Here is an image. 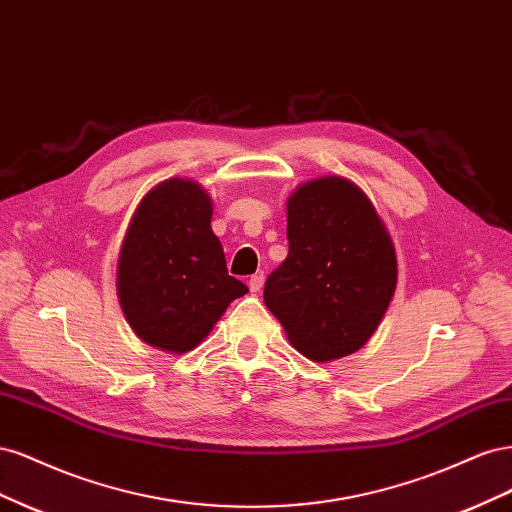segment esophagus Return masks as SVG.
<instances>
[{
    "instance_id": "1",
    "label": "esophagus",
    "mask_w": 512,
    "mask_h": 512,
    "mask_svg": "<svg viewBox=\"0 0 512 512\" xmlns=\"http://www.w3.org/2000/svg\"><path fill=\"white\" fill-rule=\"evenodd\" d=\"M247 284H250V290H252V292H260V290H262V284H265V275L256 273V275L250 277V282H247Z\"/></svg>"
}]
</instances>
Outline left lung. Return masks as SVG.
Instances as JSON below:
<instances>
[{"label": "left lung", "instance_id": "8db88e82", "mask_svg": "<svg viewBox=\"0 0 512 512\" xmlns=\"http://www.w3.org/2000/svg\"><path fill=\"white\" fill-rule=\"evenodd\" d=\"M288 256L265 303L312 361L342 359L374 335L397 284L391 237L367 196L342 177L307 181L288 198Z\"/></svg>", "mask_w": 512, "mask_h": 512}]
</instances>
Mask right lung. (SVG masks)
Listing matches in <instances>:
<instances>
[{"mask_svg":"<svg viewBox=\"0 0 512 512\" xmlns=\"http://www.w3.org/2000/svg\"><path fill=\"white\" fill-rule=\"evenodd\" d=\"M211 200L194 181L168 179L138 205L123 239L117 290L134 333L166 352L196 348L247 286L228 275L211 230Z\"/></svg>","mask_w":512,"mask_h":512,"instance_id":"add662e5","label":"right lung"}]
</instances>
